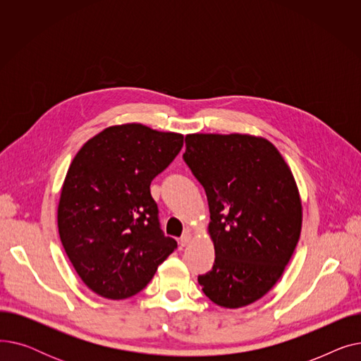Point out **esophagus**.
<instances>
[{"label":"esophagus","mask_w":361,"mask_h":361,"mask_svg":"<svg viewBox=\"0 0 361 361\" xmlns=\"http://www.w3.org/2000/svg\"><path fill=\"white\" fill-rule=\"evenodd\" d=\"M190 240H192V234L188 233V231H185L181 237H180V245H183V247H185V245L190 243Z\"/></svg>","instance_id":"1"}]
</instances>
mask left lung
Returning <instances> with one entry per match:
<instances>
[{"label":"left lung","instance_id":"1","mask_svg":"<svg viewBox=\"0 0 361 361\" xmlns=\"http://www.w3.org/2000/svg\"><path fill=\"white\" fill-rule=\"evenodd\" d=\"M184 162L209 204L215 262L197 276L215 305L238 309L267 294L288 264L301 231L291 169L267 139L188 135Z\"/></svg>","mask_w":361,"mask_h":361}]
</instances>
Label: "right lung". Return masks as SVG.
I'll list each match as a JSON object with an SVG mask.
<instances>
[{"label": "right lung", "mask_w": 361, "mask_h": 361, "mask_svg": "<svg viewBox=\"0 0 361 361\" xmlns=\"http://www.w3.org/2000/svg\"><path fill=\"white\" fill-rule=\"evenodd\" d=\"M181 147L177 133L123 124L105 128L74 157L59 203V231L93 293L111 300L137 294L177 249L161 230L150 183Z\"/></svg>", "instance_id": "obj_1"}]
</instances>
